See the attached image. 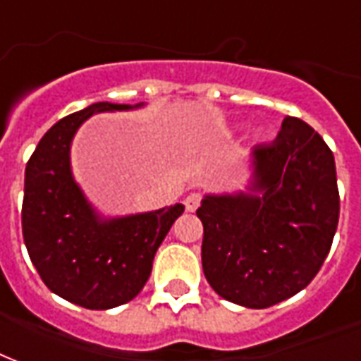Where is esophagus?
<instances>
[{
	"label": "esophagus",
	"mask_w": 361,
	"mask_h": 361,
	"mask_svg": "<svg viewBox=\"0 0 361 361\" xmlns=\"http://www.w3.org/2000/svg\"><path fill=\"white\" fill-rule=\"evenodd\" d=\"M201 193H189L188 197H185V208H188V212H195V210L199 208V204H201Z\"/></svg>",
	"instance_id": "obj_1"
}]
</instances>
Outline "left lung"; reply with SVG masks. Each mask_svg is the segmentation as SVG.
<instances>
[{
  "label": "left lung",
  "instance_id": "obj_1",
  "mask_svg": "<svg viewBox=\"0 0 361 361\" xmlns=\"http://www.w3.org/2000/svg\"><path fill=\"white\" fill-rule=\"evenodd\" d=\"M335 157L304 120L285 116L271 143L252 149L248 193L207 195L202 271L245 308H269L300 293L329 255L338 226Z\"/></svg>",
  "mask_w": 361,
  "mask_h": 361
}]
</instances>
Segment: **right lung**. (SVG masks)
I'll use <instances>...</instances> for the list:
<instances>
[{"label":"right lung","instance_id":"obj_1","mask_svg":"<svg viewBox=\"0 0 361 361\" xmlns=\"http://www.w3.org/2000/svg\"><path fill=\"white\" fill-rule=\"evenodd\" d=\"M137 105L93 103L47 130L24 172L23 237L42 281L87 310L130 302L147 283L160 243L183 204L154 212L101 218L72 178L71 143L84 120Z\"/></svg>","mask_w":361,"mask_h":361}]
</instances>
